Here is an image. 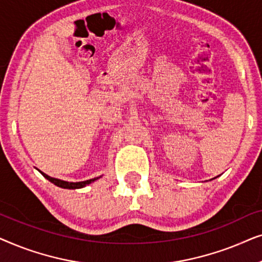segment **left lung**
Returning a JSON list of instances; mask_svg holds the SVG:
<instances>
[{
    "label": "left lung",
    "mask_w": 262,
    "mask_h": 262,
    "mask_svg": "<svg viewBox=\"0 0 262 262\" xmlns=\"http://www.w3.org/2000/svg\"><path fill=\"white\" fill-rule=\"evenodd\" d=\"M217 178V177H216ZM216 178H213V179H216ZM213 179H211V180H213Z\"/></svg>",
    "instance_id": "8db88e82"
}]
</instances>
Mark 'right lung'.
<instances>
[{
    "instance_id": "obj_1",
    "label": "right lung",
    "mask_w": 262,
    "mask_h": 262,
    "mask_svg": "<svg viewBox=\"0 0 262 262\" xmlns=\"http://www.w3.org/2000/svg\"><path fill=\"white\" fill-rule=\"evenodd\" d=\"M40 171V170H39ZM42 177L45 179H48L50 182H52V184H55L56 186H58L60 188H67V189H76V188H82V187H85V186L92 184V182H94L100 179L101 177H98V178H94V179H89V180H85V181H80V182H69V181H64V180H59V179H55V178H51L49 177V175H46L45 173H42Z\"/></svg>"
}]
</instances>
